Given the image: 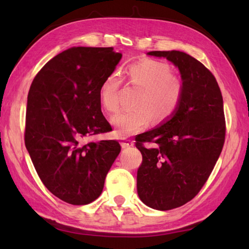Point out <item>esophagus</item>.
Masks as SVG:
<instances>
[{
    "label": "esophagus",
    "instance_id": "obj_1",
    "mask_svg": "<svg viewBox=\"0 0 249 249\" xmlns=\"http://www.w3.org/2000/svg\"><path fill=\"white\" fill-rule=\"evenodd\" d=\"M121 145L123 148H128V147H132L134 145V142H133V141L127 140V138H123L121 142Z\"/></svg>",
    "mask_w": 249,
    "mask_h": 249
}]
</instances>
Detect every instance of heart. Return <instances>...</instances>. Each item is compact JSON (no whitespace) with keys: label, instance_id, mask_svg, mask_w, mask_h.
Segmentation results:
<instances>
[{"label":"heart","instance_id":"1","mask_svg":"<svg viewBox=\"0 0 249 249\" xmlns=\"http://www.w3.org/2000/svg\"><path fill=\"white\" fill-rule=\"evenodd\" d=\"M129 82L140 88L134 100L135 108L122 112L112 119L119 137L124 138L145 128L150 120L154 124L165 122L175 114L182 98V84L172 75L171 68L162 61L144 59L128 67ZM121 79L116 73L108 74L100 87V103L105 111H119Z\"/></svg>","mask_w":249,"mask_h":249}]
</instances>
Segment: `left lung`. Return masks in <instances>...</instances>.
<instances>
[{"label": "left lung", "mask_w": 249, "mask_h": 249, "mask_svg": "<svg viewBox=\"0 0 249 249\" xmlns=\"http://www.w3.org/2000/svg\"><path fill=\"white\" fill-rule=\"evenodd\" d=\"M148 54L167 58L182 80L175 114L135 138L142 156L138 196L151 209L168 211L191 201L209 179L225 141L224 108L215 77L196 58L178 50Z\"/></svg>", "instance_id": "8db88e82"}]
</instances>
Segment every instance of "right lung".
<instances>
[{"label": "right lung", "instance_id": "right-lung-1", "mask_svg": "<svg viewBox=\"0 0 249 249\" xmlns=\"http://www.w3.org/2000/svg\"><path fill=\"white\" fill-rule=\"evenodd\" d=\"M121 58L112 47H72L50 59L32 82L25 145L41 182L67 203L98 199L121 151L117 141L80 142L112 130L99 91Z\"/></svg>", "mask_w": 249, "mask_h": 249}]
</instances>
